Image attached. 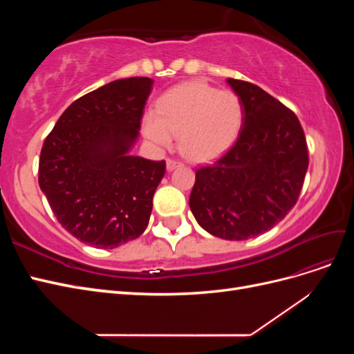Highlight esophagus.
I'll return each mask as SVG.
<instances>
[{
    "label": "esophagus",
    "instance_id": "1",
    "mask_svg": "<svg viewBox=\"0 0 354 354\" xmlns=\"http://www.w3.org/2000/svg\"><path fill=\"white\" fill-rule=\"evenodd\" d=\"M178 165H181L180 160H177V159H167V169L168 171H173Z\"/></svg>",
    "mask_w": 354,
    "mask_h": 354
}]
</instances>
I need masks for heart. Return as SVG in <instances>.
Returning a JSON list of instances; mask_svg holds the SVG:
<instances>
[{
	"label": "heart",
	"instance_id": "1",
	"mask_svg": "<svg viewBox=\"0 0 354 354\" xmlns=\"http://www.w3.org/2000/svg\"><path fill=\"white\" fill-rule=\"evenodd\" d=\"M242 120L238 94L190 81L160 95L156 112L146 113L143 130L149 140L162 147H169L174 136H180V151L187 159L208 162L234 143Z\"/></svg>",
	"mask_w": 354,
	"mask_h": 354
}]
</instances>
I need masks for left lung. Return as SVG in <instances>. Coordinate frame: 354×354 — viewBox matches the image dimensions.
Listing matches in <instances>:
<instances>
[{
    "label": "left lung",
    "instance_id": "1",
    "mask_svg": "<svg viewBox=\"0 0 354 354\" xmlns=\"http://www.w3.org/2000/svg\"><path fill=\"white\" fill-rule=\"evenodd\" d=\"M243 108L230 151L201 167L189 207L202 229L227 241L259 236L297 203L308 151L297 115L259 85L229 78Z\"/></svg>",
    "mask_w": 354,
    "mask_h": 354
}]
</instances>
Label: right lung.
Segmentation results:
<instances>
[{
    "label": "right lung",
    "instance_id": "add662e5",
    "mask_svg": "<svg viewBox=\"0 0 354 354\" xmlns=\"http://www.w3.org/2000/svg\"><path fill=\"white\" fill-rule=\"evenodd\" d=\"M153 80H116L75 100L47 136L38 181L63 229L112 250L146 230L165 160L130 155Z\"/></svg>",
    "mask_w": 354,
    "mask_h": 354
}]
</instances>
